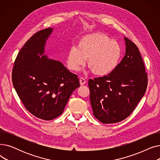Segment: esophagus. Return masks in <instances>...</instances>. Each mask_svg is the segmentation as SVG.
Segmentation results:
<instances>
[{
	"label": "esophagus",
	"mask_w": 160,
	"mask_h": 160,
	"mask_svg": "<svg viewBox=\"0 0 160 160\" xmlns=\"http://www.w3.org/2000/svg\"><path fill=\"white\" fill-rule=\"evenodd\" d=\"M86 83V79L84 78H82H82H80V83L81 86L84 85Z\"/></svg>",
	"instance_id": "esophagus-1"
}]
</instances>
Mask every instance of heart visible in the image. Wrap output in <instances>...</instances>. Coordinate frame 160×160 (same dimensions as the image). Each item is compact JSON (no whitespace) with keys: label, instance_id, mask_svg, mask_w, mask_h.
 I'll list each match as a JSON object with an SVG mask.
<instances>
[{"label":"heart","instance_id":"heart-1","mask_svg":"<svg viewBox=\"0 0 160 160\" xmlns=\"http://www.w3.org/2000/svg\"><path fill=\"white\" fill-rule=\"evenodd\" d=\"M119 44L104 33L92 32L82 36L77 47L67 54V66L73 71L80 70L86 63L97 76H106L116 68L121 56Z\"/></svg>","mask_w":160,"mask_h":160}]
</instances>
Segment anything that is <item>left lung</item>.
<instances>
[{
    "instance_id": "left-lung-1",
    "label": "left lung",
    "mask_w": 160,
    "mask_h": 160,
    "mask_svg": "<svg viewBox=\"0 0 160 160\" xmlns=\"http://www.w3.org/2000/svg\"><path fill=\"white\" fill-rule=\"evenodd\" d=\"M125 55L116 68L102 77L89 80L93 115L104 124L128 117L145 95L147 75L138 47L127 38Z\"/></svg>"
}]
</instances>
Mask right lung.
<instances>
[{"label": "right lung", "mask_w": 160, "mask_h": 160, "mask_svg": "<svg viewBox=\"0 0 160 160\" xmlns=\"http://www.w3.org/2000/svg\"><path fill=\"white\" fill-rule=\"evenodd\" d=\"M49 28L33 35L21 49L12 71L13 87L27 110L41 119L60 116L72 93L80 87L78 76L45 54Z\"/></svg>", "instance_id": "1"}]
</instances>
